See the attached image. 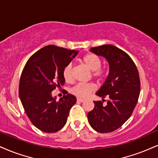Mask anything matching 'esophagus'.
<instances>
[{"label":"esophagus","instance_id":"1","mask_svg":"<svg viewBox=\"0 0 158 158\" xmlns=\"http://www.w3.org/2000/svg\"><path fill=\"white\" fill-rule=\"evenodd\" d=\"M77 101L79 102H83L85 101V100H83V99H81V98H77Z\"/></svg>","mask_w":158,"mask_h":158}]
</instances>
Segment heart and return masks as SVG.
Returning a JSON list of instances; mask_svg holds the SVG:
<instances>
[{"instance_id": "b5f03b06", "label": "heart", "mask_w": 158, "mask_h": 158, "mask_svg": "<svg viewBox=\"0 0 158 158\" xmlns=\"http://www.w3.org/2000/svg\"><path fill=\"white\" fill-rule=\"evenodd\" d=\"M83 63L90 71L92 72L93 77L97 80H101L104 76V72L100 69L102 61L100 58L94 53H88L83 58ZM64 78L67 82L73 81V65L69 64L64 67L63 71ZM95 89L93 84L78 83L72 89V93L79 97H86Z\"/></svg>"}]
</instances>
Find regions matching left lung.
<instances>
[{
  "label": "left lung",
  "mask_w": 158,
  "mask_h": 158,
  "mask_svg": "<svg viewBox=\"0 0 158 158\" xmlns=\"http://www.w3.org/2000/svg\"><path fill=\"white\" fill-rule=\"evenodd\" d=\"M91 51L104 57L109 64V74L96 93L109 100L106 106L94 101V108L88 113L91 127L99 133L117 130L130 117L138 102L141 82L139 71L128 54L112 44L91 48Z\"/></svg>",
  "instance_id": "8db88e82"
}]
</instances>
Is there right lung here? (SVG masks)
I'll return each instance as SVG.
<instances>
[{"instance_id":"right-lung-1","label":"right lung","mask_w":158,"mask_h":158,"mask_svg":"<svg viewBox=\"0 0 158 158\" xmlns=\"http://www.w3.org/2000/svg\"><path fill=\"white\" fill-rule=\"evenodd\" d=\"M78 53L55 45L36 52L25 64L21 74L19 96L32 124L44 133H56L67 123L76 97L68 94L56 101L52 91L64 85V67Z\"/></svg>"}]
</instances>
